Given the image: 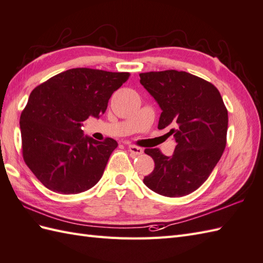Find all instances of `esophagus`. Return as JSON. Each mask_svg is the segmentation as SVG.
<instances>
[{"label":"esophagus","instance_id":"34e87169","mask_svg":"<svg viewBox=\"0 0 263 263\" xmlns=\"http://www.w3.org/2000/svg\"><path fill=\"white\" fill-rule=\"evenodd\" d=\"M128 151H129L132 155H134V156L140 155V154H143V152H144L143 148H140V147L135 146V145H129V146H128Z\"/></svg>","mask_w":263,"mask_h":263}]
</instances>
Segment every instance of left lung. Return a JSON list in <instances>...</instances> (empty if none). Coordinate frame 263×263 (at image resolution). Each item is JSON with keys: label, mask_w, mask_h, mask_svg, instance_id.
Masks as SVG:
<instances>
[{"label": "left lung", "mask_w": 263, "mask_h": 263, "mask_svg": "<svg viewBox=\"0 0 263 263\" xmlns=\"http://www.w3.org/2000/svg\"><path fill=\"white\" fill-rule=\"evenodd\" d=\"M162 109L158 129L168 127L176 147L171 157L146 148L155 167L144 183L168 197L187 195L208 180L227 145L228 109L212 83L177 70L139 73Z\"/></svg>", "instance_id": "1"}]
</instances>
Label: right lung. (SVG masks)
<instances>
[{
    "instance_id": "1",
    "label": "right lung",
    "mask_w": 263,
    "mask_h": 263,
    "mask_svg": "<svg viewBox=\"0 0 263 263\" xmlns=\"http://www.w3.org/2000/svg\"><path fill=\"white\" fill-rule=\"evenodd\" d=\"M128 78L129 72L74 68L33 89L20 117L22 154L47 189L78 194L98 183L118 144L83 136L82 121L104 115Z\"/></svg>"
}]
</instances>
